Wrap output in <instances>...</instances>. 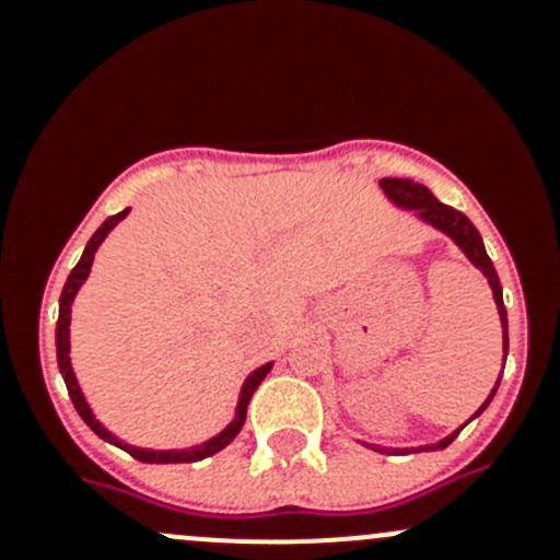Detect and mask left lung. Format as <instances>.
I'll list each match as a JSON object with an SVG mask.
<instances>
[{"instance_id": "8db88e82", "label": "left lung", "mask_w": 560, "mask_h": 560, "mask_svg": "<svg viewBox=\"0 0 560 560\" xmlns=\"http://www.w3.org/2000/svg\"><path fill=\"white\" fill-rule=\"evenodd\" d=\"M380 186L385 189V195L395 202V206L411 208V211L420 213V219H425L428 224H433L436 230L447 233L450 238H453L455 244L463 248V254H466V257L471 259V262L477 265V268L482 270L485 276H488L490 290H493V298H495V306H499L501 327H504V352H506V349H510V332H506V308H504V295H501V281H499V273H495L493 262H490L488 252H485L482 235L477 233V228L468 222L466 213H460V211H455V208L439 202L436 197L431 195V189H428V186L415 184V180H409V178H382ZM495 389H499V382H495L493 393L488 395V400L479 406V411L474 417H479L485 409H488V404L493 400ZM460 431H463V428H457L453 436L442 439L439 444H428V447H420V450H444V447H450V444H453V439ZM374 450H380V453H393V455L411 453V450H382V447H374Z\"/></svg>"}]
</instances>
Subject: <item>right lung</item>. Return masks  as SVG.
Here are the masks:
<instances>
[{
  "mask_svg": "<svg viewBox=\"0 0 560 560\" xmlns=\"http://www.w3.org/2000/svg\"><path fill=\"white\" fill-rule=\"evenodd\" d=\"M129 213V208H124L121 213H116V217L105 219L103 228L97 230V233L92 235V241H89L86 248H83V257L78 259V265L72 268V273L67 276V284L65 290H61V298H59V322H56V360H59V371L61 376H65V385H67V393H70V400L72 406L78 409V415H81V420L86 422L89 428H92L94 433H97L100 439H105V442L116 444V447H121L124 453H129L135 457V460H143V463H195V460H202V457L219 453V450L228 447L230 442H233L235 436H238V431L244 428L246 422V409H248V400H252L254 389L259 387V382L268 376V371L273 369V363H265L262 369H257L254 374H248L244 389H241V400H238V409H235V420L230 422L228 428H224L219 436L208 439L206 444H200V447H191V450H140V447H129V444H121L118 442L113 433H107L103 425L97 422V417L92 415V409H89L86 398H83L81 387H78V380L75 374H72V365H70V306H72V298L78 295V290H81V284L86 281L89 270H92V262H94V252H97L100 244L105 241V235L110 233L113 228H116L118 222H121L124 217Z\"/></svg>",
  "mask_w": 560,
  "mask_h": 560,
  "instance_id": "obj_1",
  "label": "right lung"
}]
</instances>
